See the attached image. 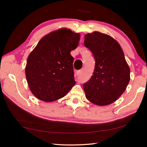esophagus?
<instances>
[{
  "mask_svg": "<svg viewBox=\"0 0 147 147\" xmlns=\"http://www.w3.org/2000/svg\"><path fill=\"white\" fill-rule=\"evenodd\" d=\"M80 73H81V71L80 70H78V71H76V74L77 76L80 75Z\"/></svg>",
  "mask_w": 147,
  "mask_h": 147,
  "instance_id": "34e87169",
  "label": "esophagus"
}]
</instances>
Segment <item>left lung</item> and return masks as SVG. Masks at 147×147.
Here are the masks:
<instances>
[{"mask_svg": "<svg viewBox=\"0 0 147 147\" xmlns=\"http://www.w3.org/2000/svg\"><path fill=\"white\" fill-rule=\"evenodd\" d=\"M84 45L95 60L93 74L84 84L87 99L98 106L114 102L126 90L130 70L120 45L111 36L98 32L84 37Z\"/></svg>", "mask_w": 147, "mask_h": 147, "instance_id": "1", "label": "left lung"}]
</instances>
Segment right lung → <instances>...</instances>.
<instances>
[{"label":"right lung","instance_id":"1","mask_svg":"<svg viewBox=\"0 0 147 147\" xmlns=\"http://www.w3.org/2000/svg\"><path fill=\"white\" fill-rule=\"evenodd\" d=\"M80 35L61 28L45 36L29 54L25 74L32 94L45 102L65 95L75 85L73 57Z\"/></svg>","mask_w":147,"mask_h":147}]
</instances>
